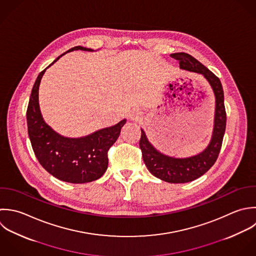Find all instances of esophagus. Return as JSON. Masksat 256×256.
<instances>
[{"mask_svg":"<svg viewBox=\"0 0 256 256\" xmlns=\"http://www.w3.org/2000/svg\"><path fill=\"white\" fill-rule=\"evenodd\" d=\"M128 118L132 120H138L140 118V114L136 110H132L128 114Z\"/></svg>","mask_w":256,"mask_h":256,"instance_id":"obj_1","label":"esophagus"}]
</instances>
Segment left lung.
Segmentation results:
<instances>
[{
    "mask_svg": "<svg viewBox=\"0 0 256 256\" xmlns=\"http://www.w3.org/2000/svg\"><path fill=\"white\" fill-rule=\"evenodd\" d=\"M170 56L180 62V68L204 74L210 84L216 100L214 128L212 142L206 150L196 156L174 158L164 156L148 142L144 132L142 130L140 148L148 170L152 174L164 182L184 184L200 178L216 164L222 150L226 132V112L220 80L200 62L186 52H174Z\"/></svg>",
    "mask_w": 256,
    "mask_h": 256,
    "instance_id": "left-lung-1",
    "label": "left lung"
}]
</instances>
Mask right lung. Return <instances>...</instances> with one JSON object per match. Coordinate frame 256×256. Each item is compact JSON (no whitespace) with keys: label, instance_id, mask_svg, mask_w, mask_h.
<instances>
[{"label":"right lung","instance_id":"add662e5","mask_svg":"<svg viewBox=\"0 0 256 256\" xmlns=\"http://www.w3.org/2000/svg\"><path fill=\"white\" fill-rule=\"evenodd\" d=\"M76 50H90L78 46L68 52ZM46 70L40 72L34 82L26 108L28 134L34 156L40 166L60 180L70 184L94 182L106 172L108 152L118 140L126 120L80 138L58 134L44 122L38 108V86Z\"/></svg>","mask_w":256,"mask_h":256}]
</instances>
